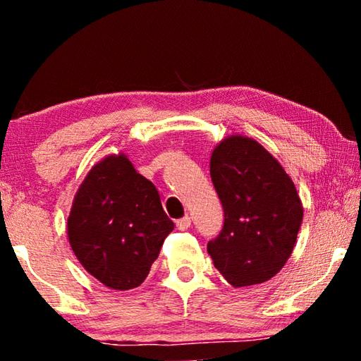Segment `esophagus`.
Masks as SVG:
<instances>
[{
  "mask_svg": "<svg viewBox=\"0 0 361 361\" xmlns=\"http://www.w3.org/2000/svg\"><path fill=\"white\" fill-rule=\"evenodd\" d=\"M176 228H178L180 231H186L188 228H191V218L185 216V218L178 219V221H176Z\"/></svg>",
  "mask_w": 361,
  "mask_h": 361,
  "instance_id": "obj_1",
  "label": "esophagus"
}]
</instances>
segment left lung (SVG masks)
<instances>
[{"instance_id": "obj_1", "label": "left lung", "mask_w": 361, "mask_h": 361, "mask_svg": "<svg viewBox=\"0 0 361 361\" xmlns=\"http://www.w3.org/2000/svg\"><path fill=\"white\" fill-rule=\"evenodd\" d=\"M210 176L223 204L221 234L207 252L240 288L271 280L293 253L302 202L290 175L256 140L228 135L212 151Z\"/></svg>"}]
</instances>
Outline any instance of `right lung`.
<instances>
[{"label":"right lung","mask_w":361,"mask_h":361,"mask_svg":"<svg viewBox=\"0 0 361 361\" xmlns=\"http://www.w3.org/2000/svg\"><path fill=\"white\" fill-rule=\"evenodd\" d=\"M172 231L173 221L164 212L156 186L122 151L89 170L66 221V235L81 266L119 291L145 282Z\"/></svg>","instance_id":"right-lung-1"}]
</instances>
